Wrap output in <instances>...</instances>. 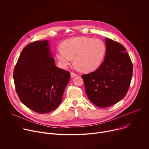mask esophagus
I'll use <instances>...</instances> for the list:
<instances>
[{
	"mask_svg": "<svg viewBox=\"0 0 149 149\" xmlns=\"http://www.w3.org/2000/svg\"><path fill=\"white\" fill-rule=\"evenodd\" d=\"M77 74H75V73H74V72H71V77H74L75 76H76Z\"/></svg>",
	"mask_w": 149,
	"mask_h": 149,
	"instance_id": "34e87169",
	"label": "esophagus"
}]
</instances>
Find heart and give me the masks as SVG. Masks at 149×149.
<instances>
[{
	"mask_svg": "<svg viewBox=\"0 0 149 149\" xmlns=\"http://www.w3.org/2000/svg\"><path fill=\"white\" fill-rule=\"evenodd\" d=\"M62 48L58 49L56 56L61 66L66 68L72 63L80 70L91 72L95 70L102 62L106 47L100 39L87 37H75L63 42Z\"/></svg>",
	"mask_w": 149,
	"mask_h": 149,
	"instance_id": "1",
	"label": "heart"
}]
</instances>
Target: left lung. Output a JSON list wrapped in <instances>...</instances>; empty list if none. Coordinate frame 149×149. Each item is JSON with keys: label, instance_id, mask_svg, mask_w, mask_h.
<instances>
[{"label": "left lung", "instance_id": "obj_1", "mask_svg": "<svg viewBox=\"0 0 149 149\" xmlns=\"http://www.w3.org/2000/svg\"><path fill=\"white\" fill-rule=\"evenodd\" d=\"M105 40L104 62L95 71L81 76L88 99L101 108L114 105L125 96L133 75L132 62L125 47L110 38Z\"/></svg>", "mask_w": 149, "mask_h": 149}]
</instances>
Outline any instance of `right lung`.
Instances as JSON below:
<instances>
[{"mask_svg":"<svg viewBox=\"0 0 149 149\" xmlns=\"http://www.w3.org/2000/svg\"><path fill=\"white\" fill-rule=\"evenodd\" d=\"M48 40L27 45L20 54L13 71L17 94L31 110L45 114L61 104L70 73L55 65Z\"/></svg>","mask_w":149,"mask_h":149,"instance_id":"add662e5","label":"right lung"}]
</instances>
